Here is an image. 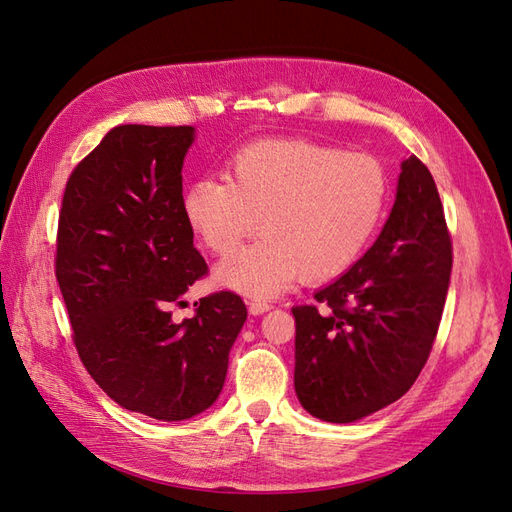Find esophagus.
I'll list each match as a JSON object with an SVG mask.
<instances>
[{
	"instance_id": "obj_1",
	"label": "esophagus",
	"mask_w": 512,
	"mask_h": 512,
	"mask_svg": "<svg viewBox=\"0 0 512 512\" xmlns=\"http://www.w3.org/2000/svg\"><path fill=\"white\" fill-rule=\"evenodd\" d=\"M269 309H271V303H267V301H250V314H254V316L265 314V312H269Z\"/></svg>"
}]
</instances>
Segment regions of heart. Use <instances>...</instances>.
<instances>
[{"instance_id": "obj_1", "label": "heart", "mask_w": 512, "mask_h": 512, "mask_svg": "<svg viewBox=\"0 0 512 512\" xmlns=\"http://www.w3.org/2000/svg\"><path fill=\"white\" fill-rule=\"evenodd\" d=\"M389 175L367 153H344L305 138L243 147L226 177H198L183 192V215L207 250L228 256L218 282L250 297H273L297 277L322 284L348 271L384 218ZM261 224H257V220Z\"/></svg>"}]
</instances>
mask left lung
Listing matches in <instances>:
<instances>
[{"mask_svg": "<svg viewBox=\"0 0 512 512\" xmlns=\"http://www.w3.org/2000/svg\"><path fill=\"white\" fill-rule=\"evenodd\" d=\"M453 241L429 168L401 162L380 237L339 280L294 305V391L320 421L352 423L408 393L438 335Z\"/></svg>", "mask_w": 512, "mask_h": 512, "instance_id": "8db88e82", "label": "left lung"}]
</instances>
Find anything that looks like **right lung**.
<instances>
[{
    "label": "right lung",
    "instance_id": "1",
    "mask_svg": "<svg viewBox=\"0 0 512 512\" xmlns=\"http://www.w3.org/2000/svg\"><path fill=\"white\" fill-rule=\"evenodd\" d=\"M192 126H117L66 183L55 275L89 376L121 408L183 421L218 399L247 318L239 294L170 305L209 273L183 215Z\"/></svg>",
    "mask_w": 512,
    "mask_h": 512
}]
</instances>
